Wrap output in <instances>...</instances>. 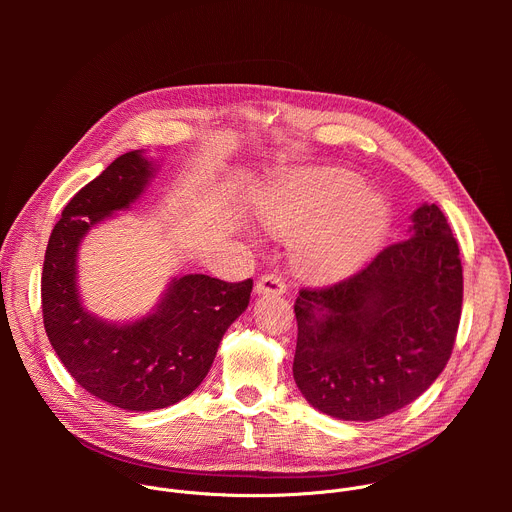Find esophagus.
Here are the masks:
<instances>
[{"mask_svg": "<svg viewBox=\"0 0 512 512\" xmlns=\"http://www.w3.org/2000/svg\"><path fill=\"white\" fill-rule=\"evenodd\" d=\"M255 294L257 296H283L285 294V283L281 277L277 275H263L259 277V281L255 283Z\"/></svg>", "mask_w": 512, "mask_h": 512, "instance_id": "34e87169", "label": "esophagus"}]
</instances>
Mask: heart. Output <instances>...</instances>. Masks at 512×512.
<instances>
[{"mask_svg": "<svg viewBox=\"0 0 512 512\" xmlns=\"http://www.w3.org/2000/svg\"><path fill=\"white\" fill-rule=\"evenodd\" d=\"M346 170H312L267 190L261 221L291 243L294 267L308 277H336L367 261L391 223L383 194Z\"/></svg>", "mask_w": 512, "mask_h": 512, "instance_id": "heart-1", "label": "heart"}]
</instances>
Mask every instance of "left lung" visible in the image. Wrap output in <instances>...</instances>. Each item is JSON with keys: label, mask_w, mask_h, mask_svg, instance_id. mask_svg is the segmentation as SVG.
Returning a JSON list of instances; mask_svg holds the SVG:
<instances>
[{"label": "left lung", "mask_w": 512, "mask_h": 512, "mask_svg": "<svg viewBox=\"0 0 512 512\" xmlns=\"http://www.w3.org/2000/svg\"><path fill=\"white\" fill-rule=\"evenodd\" d=\"M409 239L356 275L302 289L294 381L342 421H373L425 393L450 360L462 314V261L444 212L421 204Z\"/></svg>", "instance_id": "left-lung-1"}]
</instances>
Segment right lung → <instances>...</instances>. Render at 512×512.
<instances>
[{"instance_id": "add662e5", "label": "right lung", "mask_w": 512, "mask_h": 512, "mask_svg": "<svg viewBox=\"0 0 512 512\" xmlns=\"http://www.w3.org/2000/svg\"><path fill=\"white\" fill-rule=\"evenodd\" d=\"M160 168L141 150L119 156L64 206L44 255L42 314L54 352L85 391L125 411L164 409L188 397L253 289V279L227 283L188 273L172 277L156 306L135 320L113 322L87 310L81 243L148 192Z\"/></svg>"}]
</instances>
